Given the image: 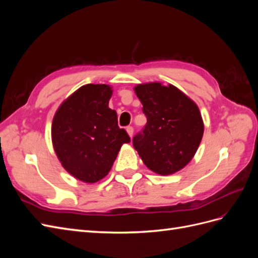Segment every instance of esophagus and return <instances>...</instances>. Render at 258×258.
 I'll return each mask as SVG.
<instances>
[{"label":"esophagus","instance_id":"obj_1","mask_svg":"<svg viewBox=\"0 0 258 258\" xmlns=\"http://www.w3.org/2000/svg\"><path fill=\"white\" fill-rule=\"evenodd\" d=\"M126 131H127V134L129 135V137L132 138V136H134V128H132L131 126H129V127L126 128Z\"/></svg>","mask_w":258,"mask_h":258}]
</instances>
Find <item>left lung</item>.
<instances>
[{"instance_id": "left-lung-1", "label": "left lung", "mask_w": 258, "mask_h": 258, "mask_svg": "<svg viewBox=\"0 0 258 258\" xmlns=\"http://www.w3.org/2000/svg\"><path fill=\"white\" fill-rule=\"evenodd\" d=\"M135 92L147 122L134 138V147L153 172H177L192 159L204 136L205 124L197 104L171 84H139Z\"/></svg>"}]
</instances>
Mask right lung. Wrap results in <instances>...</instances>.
I'll return each mask as SVG.
<instances>
[{"label":"right lung","instance_id":"1","mask_svg":"<svg viewBox=\"0 0 258 258\" xmlns=\"http://www.w3.org/2000/svg\"><path fill=\"white\" fill-rule=\"evenodd\" d=\"M112 87L87 84L61 103L53 116L51 141L54 153L68 172L85 183L107 175L130 138L108 107Z\"/></svg>","mask_w":258,"mask_h":258}]
</instances>
